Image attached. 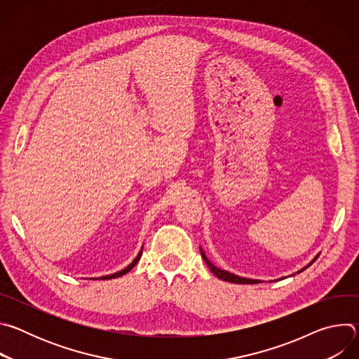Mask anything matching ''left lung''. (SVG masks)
I'll return each instance as SVG.
<instances>
[{"label":"left lung","mask_w":359,"mask_h":359,"mask_svg":"<svg viewBox=\"0 0 359 359\" xmlns=\"http://www.w3.org/2000/svg\"><path fill=\"white\" fill-rule=\"evenodd\" d=\"M200 252H201V257H203V260H204V263H206L208 266H209V269L212 270V273L217 277V278H220V280H223V281H229V283H234V284H257V283H260L259 280H251V278H244V277H238V276H236V274H231V273H229V271H224V270H220V269H217L212 262H209L208 260V257H206V254L203 252V250L200 248ZM318 259V255L317 257L309 264V266H305L302 270H299V271H297V273H301V271H304L306 267H310L316 260Z\"/></svg>","instance_id":"obj_1"}]
</instances>
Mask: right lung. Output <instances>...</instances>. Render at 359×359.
Wrapping results in <instances>:
<instances>
[{"label": "right lung", "instance_id": "obj_1", "mask_svg": "<svg viewBox=\"0 0 359 359\" xmlns=\"http://www.w3.org/2000/svg\"><path fill=\"white\" fill-rule=\"evenodd\" d=\"M140 257H142V250L139 251V254L136 255V259L126 267V269H123V270H121V271H118V273H115V274H109V276H104V277H100V280H111V278H116V277H122L123 274H126V273H129L135 266H136V263L140 260ZM95 280V278H93Z\"/></svg>", "mask_w": 359, "mask_h": 359}]
</instances>
